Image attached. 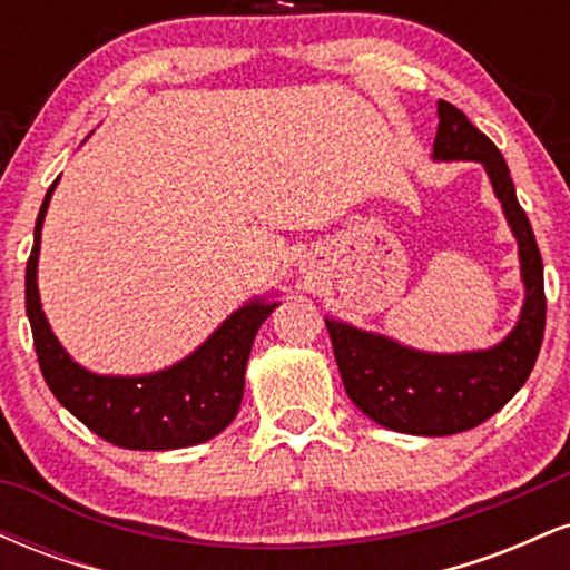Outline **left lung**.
<instances>
[{"instance_id":"8db88e82","label":"left lung","mask_w":570,"mask_h":570,"mask_svg":"<svg viewBox=\"0 0 570 570\" xmlns=\"http://www.w3.org/2000/svg\"><path fill=\"white\" fill-rule=\"evenodd\" d=\"M436 160H480L520 244L525 305L512 335L490 351L421 353L326 318L345 394L364 415L402 434H461L495 415L531 375L547 324L544 263L499 147L461 109L440 101Z\"/></svg>"}]
</instances>
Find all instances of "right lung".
<instances>
[{
    "label": "right lung",
    "mask_w": 570,
    "mask_h": 570,
    "mask_svg": "<svg viewBox=\"0 0 570 570\" xmlns=\"http://www.w3.org/2000/svg\"><path fill=\"white\" fill-rule=\"evenodd\" d=\"M56 185L58 179L39 208L35 246L26 263V316L45 383L71 415L117 448L174 450L217 436L240 407L254 335L278 303L240 307L193 356L171 370L141 377H107L82 370L58 345L37 292L39 233Z\"/></svg>",
    "instance_id": "add662e5"
}]
</instances>
